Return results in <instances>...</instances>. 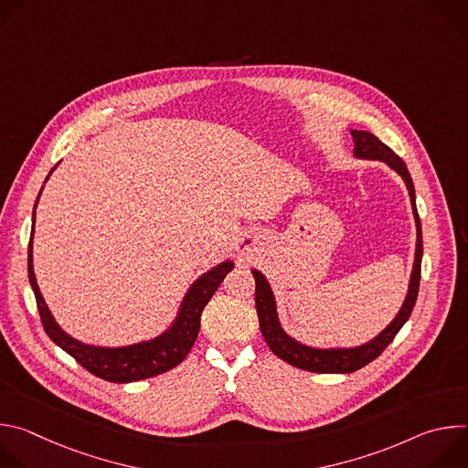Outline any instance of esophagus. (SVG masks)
<instances>
[{"label": "esophagus", "mask_w": 468, "mask_h": 468, "mask_svg": "<svg viewBox=\"0 0 468 468\" xmlns=\"http://www.w3.org/2000/svg\"><path fill=\"white\" fill-rule=\"evenodd\" d=\"M242 248H248V242H242Z\"/></svg>", "instance_id": "esophagus-1"}]
</instances>
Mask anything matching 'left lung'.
Masks as SVG:
<instances>
[{
    "mask_svg": "<svg viewBox=\"0 0 468 468\" xmlns=\"http://www.w3.org/2000/svg\"><path fill=\"white\" fill-rule=\"evenodd\" d=\"M352 137L356 143V157L359 159H379L387 163L392 170H396L402 179L408 185L410 197H411V206H413V215L417 222V251H415V264H413V272H411V282H410V291L406 296V302L396 314V318L379 333L378 337H374L370 343L357 346V348H333V350H320V348H311L305 345H300L298 341L291 339L287 333L282 329L280 320H278V311H276V300L272 294V289L269 282L264 280V276L257 271H251L255 278V307H257V316H259V327L262 337L269 345V348L283 361L289 365L309 370V372H318V374H348L363 368L370 361H374L381 352L392 343L396 337V333L402 329V325L408 322L411 316V311L415 307L417 296H419V285H420V266H422V228H420V218L417 213L415 206V186L413 179L410 176V170L406 163L399 159L387 144H383L378 137H374L368 131H356L352 129Z\"/></svg>",
    "mask_w": 468,
    "mask_h": 468,
    "instance_id": "8db88e82",
    "label": "left lung"
}]
</instances>
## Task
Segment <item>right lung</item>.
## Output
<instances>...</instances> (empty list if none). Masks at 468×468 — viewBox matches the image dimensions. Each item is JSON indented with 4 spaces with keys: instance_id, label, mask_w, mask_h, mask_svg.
<instances>
[{
    "instance_id": "1",
    "label": "right lung",
    "mask_w": 468,
    "mask_h": 468,
    "mask_svg": "<svg viewBox=\"0 0 468 468\" xmlns=\"http://www.w3.org/2000/svg\"><path fill=\"white\" fill-rule=\"evenodd\" d=\"M53 172V168H51ZM49 172V174H51ZM48 174V177H49ZM46 177V179H48ZM38 204V199H37ZM35 204V207H37ZM33 229H35V213H33ZM27 271H29V283L33 287L35 298H37V307L38 314L42 320V325L48 333V337L60 346L66 354H70L83 368H87L90 374L112 381V383H129V381H139L146 378L159 376L174 367H177L190 348L194 346V341L197 337L199 331V318H202V311L207 305V302L213 298L228 272L233 271V262L224 261L218 266H215L213 271L204 274L196 283L188 289L179 314L174 322V325L165 331L161 337L148 341V343H139L133 346H123V348H98V346H87L70 335L57 325L53 320L40 289L35 280L33 272V231L29 237V251H27Z\"/></svg>"
}]
</instances>
